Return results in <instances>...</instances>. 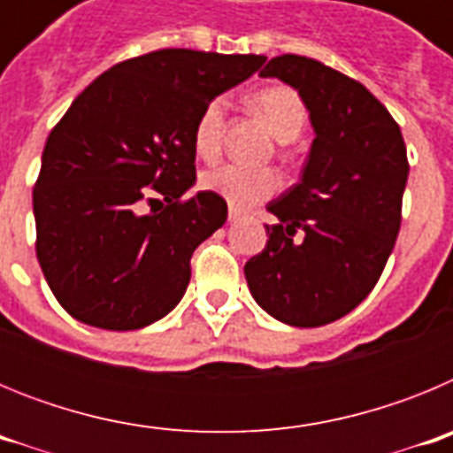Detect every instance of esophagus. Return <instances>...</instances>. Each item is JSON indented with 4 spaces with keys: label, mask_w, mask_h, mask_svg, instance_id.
Here are the masks:
<instances>
[{
    "label": "esophagus",
    "mask_w": 453,
    "mask_h": 453,
    "mask_svg": "<svg viewBox=\"0 0 453 453\" xmlns=\"http://www.w3.org/2000/svg\"><path fill=\"white\" fill-rule=\"evenodd\" d=\"M240 215H242V211H238V208L229 206V222H235V219H240Z\"/></svg>",
    "instance_id": "1"
}]
</instances>
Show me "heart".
I'll return each mask as SVG.
<instances>
[{
  "instance_id": "heart-1",
  "label": "heart",
  "mask_w": 453,
  "mask_h": 453,
  "mask_svg": "<svg viewBox=\"0 0 453 453\" xmlns=\"http://www.w3.org/2000/svg\"><path fill=\"white\" fill-rule=\"evenodd\" d=\"M251 106L263 115L272 134L279 142H290L302 134L308 119V111L297 90L288 86H267L251 97ZM224 119H226V102L213 99L203 106L192 131L195 154L203 161H213L222 151ZM202 188L213 192L224 202L235 208H250L263 199L272 197L281 179L270 167H247L238 163H226L202 174Z\"/></svg>"
}]
</instances>
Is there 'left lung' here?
I'll list each match as a JSON object with an SVG mask.
<instances>
[{"mask_svg":"<svg viewBox=\"0 0 453 453\" xmlns=\"http://www.w3.org/2000/svg\"><path fill=\"white\" fill-rule=\"evenodd\" d=\"M299 92L315 138L302 179L267 203L279 222L250 258L256 303L290 326H322L376 286L402 224L408 158L399 124L363 83L315 58L276 56L261 70Z\"/></svg>","mask_w":453,"mask_h":453,"instance_id":"1","label":"left lung"}]
</instances>
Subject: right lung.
Here are the masks:
<instances>
[{"instance_id":"1","label":"right lung","mask_w":453,"mask_h":453,"mask_svg":"<svg viewBox=\"0 0 453 453\" xmlns=\"http://www.w3.org/2000/svg\"><path fill=\"white\" fill-rule=\"evenodd\" d=\"M263 63L158 50L113 65L72 102L34 188L35 254L72 318L135 331L181 302L192 251L226 222V202L213 192L181 199L197 179L195 122ZM150 191L166 206L142 214Z\"/></svg>"}]
</instances>
